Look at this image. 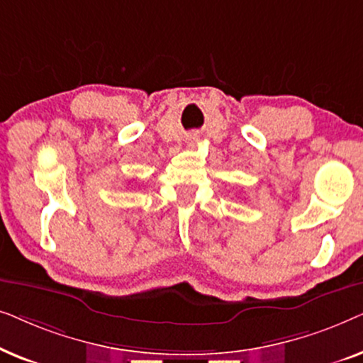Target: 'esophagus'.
Segmentation results:
<instances>
[{
  "label": "esophagus",
  "mask_w": 363,
  "mask_h": 363,
  "mask_svg": "<svg viewBox=\"0 0 363 363\" xmlns=\"http://www.w3.org/2000/svg\"><path fill=\"white\" fill-rule=\"evenodd\" d=\"M196 142H198V135H196V133H191V135H188V138H186L188 145H190V147L196 145Z\"/></svg>",
  "instance_id": "esophagus-1"
}]
</instances>
